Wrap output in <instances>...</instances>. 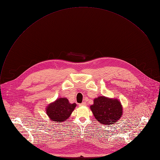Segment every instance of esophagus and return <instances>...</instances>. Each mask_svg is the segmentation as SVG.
I'll use <instances>...</instances> for the list:
<instances>
[{
	"label": "esophagus",
	"mask_w": 160,
	"mask_h": 160,
	"mask_svg": "<svg viewBox=\"0 0 160 160\" xmlns=\"http://www.w3.org/2000/svg\"><path fill=\"white\" fill-rule=\"evenodd\" d=\"M86 105H87L86 102H82L81 104H79V106H86Z\"/></svg>",
	"instance_id": "obj_1"
}]
</instances>
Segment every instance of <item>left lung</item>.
<instances>
[{"label": "left lung", "mask_w": 160, "mask_h": 160, "mask_svg": "<svg viewBox=\"0 0 160 160\" xmlns=\"http://www.w3.org/2000/svg\"><path fill=\"white\" fill-rule=\"evenodd\" d=\"M95 118L101 124L112 125L120 119L123 114L121 102L117 99L99 96L94 99L90 106Z\"/></svg>", "instance_id": "8db88e82"}]
</instances>
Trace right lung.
<instances>
[{
    "label": "right lung",
    "instance_id": "right-lung-1",
    "mask_svg": "<svg viewBox=\"0 0 160 160\" xmlns=\"http://www.w3.org/2000/svg\"><path fill=\"white\" fill-rule=\"evenodd\" d=\"M76 106L75 103L70 104L68 99L61 98L47 106L46 112L52 122H62L69 118Z\"/></svg>",
    "mask_w": 160,
    "mask_h": 160
}]
</instances>
